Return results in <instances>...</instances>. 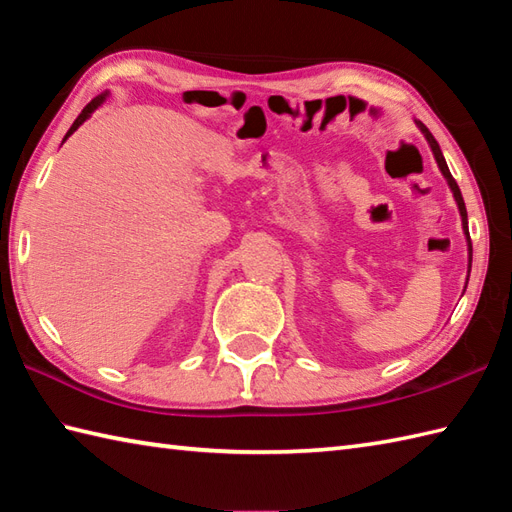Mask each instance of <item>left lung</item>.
Masks as SVG:
<instances>
[{"label":"left lung","mask_w":512,"mask_h":512,"mask_svg":"<svg viewBox=\"0 0 512 512\" xmlns=\"http://www.w3.org/2000/svg\"><path fill=\"white\" fill-rule=\"evenodd\" d=\"M416 127H418L420 131H423L425 140H427V142H429V146H431V153H434V157H436V164H438V168H440V173L445 175L447 184H449V188H451V192H453V199H456V203H458V210H460V217H462V230H464V236H467V243H469V271H471V258H473V249H471V238H469V221H467V208H464L462 192H460V188H458V184H456V179H453V177H451V173H449V166H447V162H445V157H442V151H440L438 142L434 140V135L429 133V129L425 127L423 122H418V120H416Z\"/></svg>","instance_id":"obj_1"}]
</instances>
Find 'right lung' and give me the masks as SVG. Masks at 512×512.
Returning a JSON list of instances; mask_svg holds the SVG:
<instances>
[{
	"instance_id": "obj_1",
	"label": "right lung",
	"mask_w": 512,
	"mask_h": 512,
	"mask_svg": "<svg viewBox=\"0 0 512 512\" xmlns=\"http://www.w3.org/2000/svg\"><path fill=\"white\" fill-rule=\"evenodd\" d=\"M107 100V92L105 94H100V96H96L92 102H89V105H85V109L81 111V113H78V118L74 120V124H72V127H70V131H67L65 133V138H63V142L67 140V138H70V135L78 129V127H81V124L85 122V120H89V118H92V113L102 105V102H105Z\"/></svg>"
}]
</instances>
